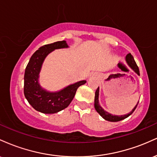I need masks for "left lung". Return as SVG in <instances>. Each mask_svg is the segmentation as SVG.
I'll return each mask as SVG.
<instances>
[{
    "instance_id": "obj_1",
    "label": "left lung",
    "mask_w": 157,
    "mask_h": 157,
    "mask_svg": "<svg viewBox=\"0 0 157 157\" xmlns=\"http://www.w3.org/2000/svg\"><path fill=\"white\" fill-rule=\"evenodd\" d=\"M125 61L127 63V64L128 65L129 67H130L133 71H134L136 75H140V70H139V68L136 65V62H135L134 57L131 55L130 53L128 54L125 57ZM99 92H100V88H97V89L96 90V92H95V97H94V108L96 109L97 112L102 117L104 120H107V121H110V122H118L120 121V120H124V119L128 117L131 114H132V113L134 112V110L136 109V106H137L139 101L136 105L134 106V108L131 110V112H129L128 113H126V114L124 115H113L111 113H110L104 110L100 106V102H99Z\"/></svg>"
}]
</instances>
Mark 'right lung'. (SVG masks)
<instances>
[{
    "label": "right lung",
    "mask_w": 157,
    "mask_h": 157,
    "mask_svg": "<svg viewBox=\"0 0 157 157\" xmlns=\"http://www.w3.org/2000/svg\"><path fill=\"white\" fill-rule=\"evenodd\" d=\"M66 48H68L66 40L44 45L32 55L27 64L24 74V95L29 103L39 112L55 113L67 108L77 89L86 82V80L78 81L57 91H47L40 84V72L46 57L55 49Z\"/></svg>",
    "instance_id": "1"
}]
</instances>
